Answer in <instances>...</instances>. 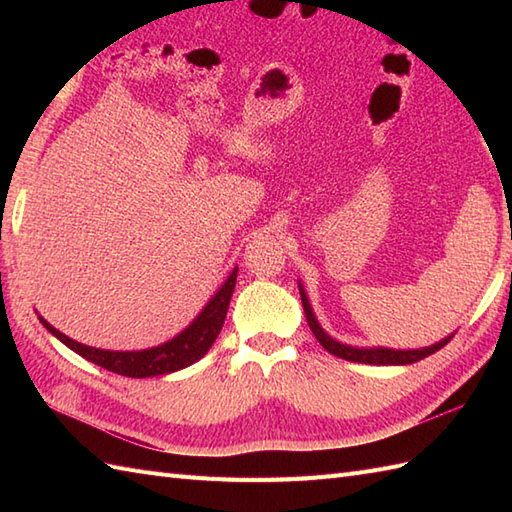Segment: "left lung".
Segmentation results:
<instances>
[{"mask_svg":"<svg viewBox=\"0 0 512 512\" xmlns=\"http://www.w3.org/2000/svg\"><path fill=\"white\" fill-rule=\"evenodd\" d=\"M299 292H301V303H303V312H306V319L312 334L317 336V341L328 350L330 354L345 358V361H352V363H365V365H411V363H418L422 358H427L431 354H436L438 350H442L444 345H447L453 334L447 336V339H442L436 345H429V347H422V350H389V347H352V345H345L334 341L332 336L325 332L317 317H314V312L310 308V301L306 290L299 284Z\"/></svg>","mask_w":512,"mask_h":512,"instance_id":"8db88e82","label":"left lung"}]
</instances>
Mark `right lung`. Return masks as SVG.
<instances>
[{
  "label": "right lung",
  "mask_w": 512,
  "mask_h": 512,
  "mask_svg": "<svg viewBox=\"0 0 512 512\" xmlns=\"http://www.w3.org/2000/svg\"><path fill=\"white\" fill-rule=\"evenodd\" d=\"M235 281H237V268H233V273L228 275V279L222 284V288L215 292L211 301L206 303L204 310L193 319L187 330H182L178 336H173L171 341L162 343L158 347H149V350H138V352H114V350H99V347H90L83 345L79 341L70 339L63 332L39 317L52 336L68 345L70 350H74L79 356L88 358L90 363L101 365L107 372L121 374L127 378H149V376H160V374H171L178 372V369H184L193 365L195 361L209 352V347L220 334L224 319H226V310L228 303H231L233 290H235Z\"/></svg>",
  "instance_id": "right-lung-1"
}]
</instances>
